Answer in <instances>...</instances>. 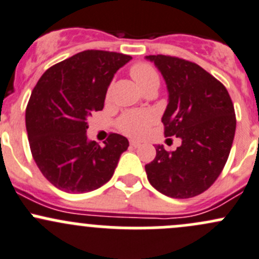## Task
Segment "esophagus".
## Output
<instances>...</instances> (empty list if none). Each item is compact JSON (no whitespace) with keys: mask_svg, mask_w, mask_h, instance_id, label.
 I'll return each mask as SVG.
<instances>
[{"mask_svg":"<svg viewBox=\"0 0 259 259\" xmlns=\"http://www.w3.org/2000/svg\"><path fill=\"white\" fill-rule=\"evenodd\" d=\"M130 145H132L133 148H138V146H140V143L137 142V140H130Z\"/></svg>","mask_w":259,"mask_h":259,"instance_id":"obj_1","label":"esophagus"}]
</instances>
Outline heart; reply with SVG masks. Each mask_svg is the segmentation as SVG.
<instances>
[{
  "instance_id": "heart-1",
  "label": "heart",
  "mask_w": 259,
  "mask_h": 259,
  "mask_svg": "<svg viewBox=\"0 0 259 259\" xmlns=\"http://www.w3.org/2000/svg\"><path fill=\"white\" fill-rule=\"evenodd\" d=\"M130 76L143 91L151 86H159V74L151 65L139 62L130 67ZM155 121V115L149 110H130L117 119V129L125 135L139 138Z\"/></svg>"
}]
</instances>
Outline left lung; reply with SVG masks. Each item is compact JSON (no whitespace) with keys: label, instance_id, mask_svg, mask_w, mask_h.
Wrapping results in <instances>:
<instances>
[{"label":"left lung","instance_id":"obj_1","mask_svg":"<svg viewBox=\"0 0 259 259\" xmlns=\"http://www.w3.org/2000/svg\"><path fill=\"white\" fill-rule=\"evenodd\" d=\"M146 59L168 88L164 134L182 139L174 151L156 145V156L145 165L148 180L170 198H193L215 182L228 160L237 124L233 103L226 86L199 65L168 55Z\"/></svg>","mask_w":259,"mask_h":259}]
</instances>
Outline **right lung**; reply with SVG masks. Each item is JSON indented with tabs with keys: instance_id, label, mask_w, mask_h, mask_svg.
Wrapping results in <instances>:
<instances>
[{
	"instance_id": "1",
	"label": "right lung",
	"mask_w": 259,
	"mask_h": 259,
	"mask_svg": "<svg viewBox=\"0 0 259 259\" xmlns=\"http://www.w3.org/2000/svg\"><path fill=\"white\" fill-rule=\"evenodd\" d=\"M132 56L103 50L79 52L44 72L26 108L33 160L46 179L66 193H86L108 183L129 146L111 133L100 146L86 137L88 120L103 110L114 74Z\"/></svg>"
}]
</instances>
